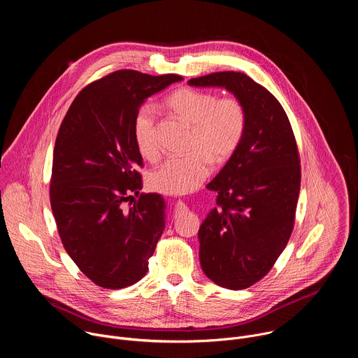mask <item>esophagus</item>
Wrapping results in <instances>:
<instances>
[{"instance_id": "obj_1", "label": "esophagus", "mask_w": 358, "mask_h": 358, "mask_svg": "<svg viewBox=\"0 0 358 358\" xmlns=\"http://www.w3.org/2000/svg\"><path fill=\"white\" fill-rule=\"evenodd\" d=\"M185 210H187V206H185V203H184L182 201H177V202H176V211L182 213V211H185Z\"/></svg>"}]
</instances>
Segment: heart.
<instances>
[{
    "instance_id": "obj_1",
    "label": "heart",
    "mask_w": 358,
    "mask_h": 358,
    "mask_svg": "<svg viewBox=\"0 0 358 358\" xmlns=\"http://www.w3.org/2000/svg\"><path fill=\"white\" fill-rule=\"evenodd\" d=\"M167 108L191 126L188 151L184 157L167 160L148 177L150 187L162 194L182 195L196 189L211 174L213 163H228L243 141L248 110L236 96L218 97L217 93L195 87H180L166 100ZM133 137L140 155L157 162L160 147L156 116L151 106H141L133 119Z\"/></svg>"
}]
</instances>
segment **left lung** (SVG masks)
<instances>
[{"mask_svg": "<svg viewBox=\"0 0 358 358\" xmlns=\"http://www.w3.org/2000/svg\"><path fill=\"white\" fill-rule=\"evenodd\" d=\"M192 86H222L248 110L242 144L207 185L217 207L199 227L201 268L221 287L248 289L273 268L292 235L300 191L297 143L279 100L246 73L192 78Z\"/></svg>", "mask_w": 358, "mask_h": 358, "instance_id": "obj_1", "label": "left lung"}]
</instances>
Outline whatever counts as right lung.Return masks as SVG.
Segmentation results:
<instances>
[{"label": "right lung", "instance_id": "obj_1", "mask_svg": "<svg viewBox=\"0 0 358 358\" xmlns=\"http://www.w3.org/2000/svg\"><path fill=\"white\" fill-rule=\"evenodd\" d=\"M178 80L176 73L112 72L79 92L59 127L50 208L65 250L100 287L138 282L163 234L162 195L140 194L133 208L125 207L143 187L133 119L148 96Z\"/></svg>", "mask_w": 358, "mask_h": 358}]
</instances>
